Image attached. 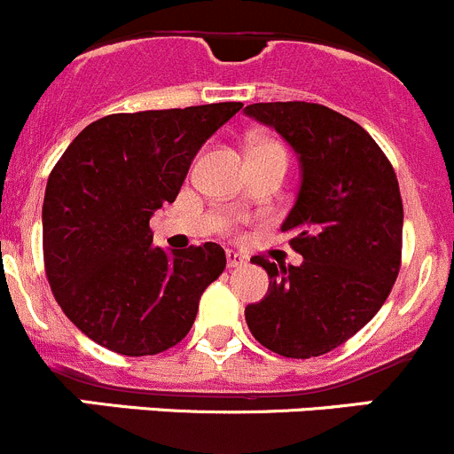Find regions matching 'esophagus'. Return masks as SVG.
Wrapping results in <instances>:
<instances>
[{
    "label": "esophagus",
    "mask_w": 454,
    "mask_h": 454,
    "mask_svg": "<svg viewBox=\"0 0 454 454\" xmlns=\"http://www.w3.org/2000/svg\"><path fill=\"white\" fill-rule=\"evenodd\" d=\"M247 262V258L242 254H238V251H233V249H227V264L229 267H242V264Z\"/></svg>",
    "instance_id": "34e87169"
}]
</instances>
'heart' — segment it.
I'll list each match as a JSON object with an SVG mask.
<instances>
[{
  "label": "heart",
  "mask_w": 454,
  "mask_h": 454,
  "mask_svg": "<svg viewBox=\"0 0 454 454\" xmlns=\"http://www.w3.org/2000/svg\"><path fill=\"white\" fill-rule=\"evenodd\" d=\"M264 147H280V145H278V143H271V141H258L254 145V150H264ZM280 150H282V147H280Z\"/></svg>",
  "instance_id": "obj_1"
}]
</instances>
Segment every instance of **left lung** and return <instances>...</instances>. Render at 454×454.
I'll use <instances>...</instances> for the list:
<instances>
[{
    "label": "left lung",
    "mask_w": 454,
    "mask_h": 454,
    "mask_svg": "<svg viewBox=\"0 0 454 454\" xmlns=\"http://www.w3.org/2000/svg\"><path fill=\"white\" fill-rule=\"evenodd\" d=\"M245 114L276 129L298 154L300 190L280 229L304 258L300 267L251 258L269 273V291L245 309L247 326L278 356H325L371 322L397 280V176L371 134L331 107L254 103Z\"/></svg>",
    "instance_id": "8db88e82"
}]
</instances>
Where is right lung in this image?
Instances as JSON below:
<instances>
[{
  "label": "right lung",
  "instance_id": "add662e5",
  "mask_svg": "<svg viewBox=\"0 0 454 454\" xmlns=\"http://www.w3.org/2000/svg\"><path fill=\"white\" fill-rule=\"evenodd\" d=\"M242 103L110 114L74 138L48 176L43 262L70 322L121 356H156L190 333L225 269L216 242L165 251L150 218L174 203L203 143Z\"/></svg>",
  "mask_w": 454,
  "mask_h": 454
}]
</instances>
